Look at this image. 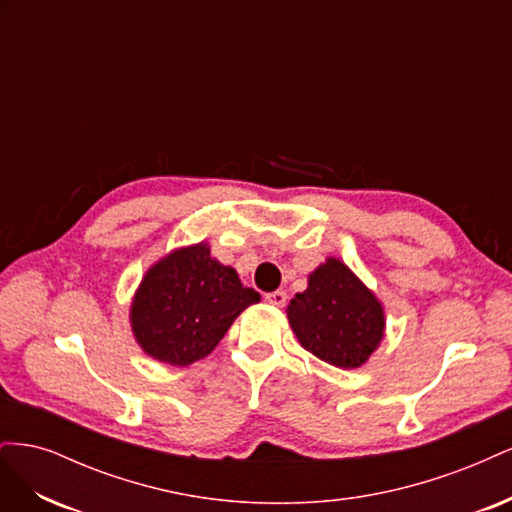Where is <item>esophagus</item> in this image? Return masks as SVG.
Returning a JSON list of instances; mask_svg holds the SVG:
<instances>
[{"label": "esophagus", "instance_id": "obj_1", "mask_svg": "<svg viewBox=\"0 0 512 512\" xmlns=\"http://www.w3.org/2000/svg\"><path fill=\"white\" fill-rule=\"evenodd\" d=\"M265 301H267L269 305H275V307H284V305H286V292H284V290L269 292V294H265Z\"/></svg>", "mask_w": 512, "mask_h": 512}]
</instances>
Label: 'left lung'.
<instances>
[{
    "instance_id": "1",
    "label": "left lung",
    "mask_w": 512,
    "mask_h": 512,
    "mask_svg": "<svg viewBox=\"0 0 512 512\" xmlns=\"http://www.w3.org/2000/svg\"><path fill=\"white\" fill-rule=\"evenodd\" d=\"M286 316L299 344L339 369L365 365L386 331L376 292L335 256L307 275V288L290 299Z\"/></svg>"
}]
</instances>
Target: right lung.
Returning a JSON list of instances; mask_svg holds the SVG:
<instances>
[{
	"instance_id": "obj_1",
	"label": "right lung",
	"mask_w": 512,
	"mask_h": 512,
	"mask_svg": "<svg viewBox=\"0 0 512 512\" xmlns=\"http://www.w3.org/2000/svg\"><path fill=\"white\" fill-rule=\"evenodd\" d=\"M258 301L260 294L198 241L175 247L145 271L130 303V327L153 361L188 367L211 354L243 309Z\"/></svg>"
}]
</instances>
